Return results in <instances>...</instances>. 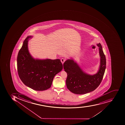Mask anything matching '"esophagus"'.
Listing matches in <instances>:
<instances>
[{
	"instance_id": "1",
	"label": "esophagus",
	"mask_w": 125,
	"mask_h": 125,
	"mask_svg": "<svg viewBox=\"0 0 125 125\" xmlns=\"http://www.w3.org/2000/svg\"><path fill=\"white\" fill-rule=\"evenodd\" d=\"M65 59H64V58H62V59H61V62L62 63V64H63V63L65 62Z\"/></svg>"
}]
</instances>
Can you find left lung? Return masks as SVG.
<instances>
[{
    "instance_id": "1",
    "label": "left lung",
    "mask_w": 125,
    "mask_h": 125,
    "mask_svg": "<svg viewBox=\"0 0 125 125\" xmlns=\"http://www.w3.org/2000/svg\"><path fill=\"white\" fill-rule=\"evenodd\" d=\"M99 47L100 64L97 73L90 75L84 72L73 59H68L63 63L64 71L67 73V87L71 92L76 94H84L95 90L100 85L106 68V59L101 45Z\"/></svg>"
}]
</instances>
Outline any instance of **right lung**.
I'll use <instances>...</instances> for the list:
<instances>
[{
	"label": "right lung",
	"instance_id": "1",
	"mask_svg": "<svg viewBox=\"0 0 125 125\" xmlns=\"http://www.w3.org/2000/svg\"><path fill=\"white\" fill-rule=\"evenodd\" d=\"M32 36L25 39L17 57L19 76L23 83L36 91L50 88L55 75L62 71L63 65L60 59H35L29 52L28 42Z\"/></svg>",
	"mask_w": 125,
	"mask_h": 125
}]
</instances>
